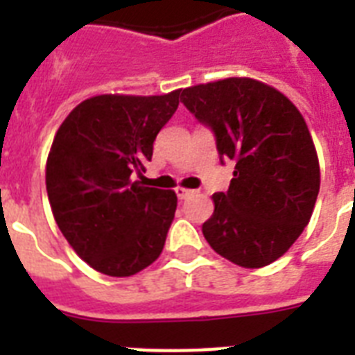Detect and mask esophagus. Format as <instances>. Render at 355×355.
I'll use <instances>...</instances> for the list:
<instances>
[{"label": "esophagus", "mask_w": 355, "mask_h": 355, "mask_svg": "<svg viewBox=\"0 0 355 355\" xmlns=\"http://www.w3.org/2000/svg\"><path fill=\"white\" fill-rule=\"evenodd\" d=\"M175 193H177V197L180 200H184V199H188L189 195H193L195 191L193 189H186V188H177L175 189Z\"/></svg>", "instance_id": "obj_1"}]
</instances>
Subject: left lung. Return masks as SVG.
I'll return each instance as SVG.
<instances>
[{"label":"left lung","instance_id":"left-lung-1","mask_svg":"<svg viewBox=\"0 0 355 355\" xmlns=\"http://www.w3.org/2000/svg\"><path fill=\"white\" fill-rule=\"evenodd\" d=\"M195 119L216 136L219 158L236 162L228 191L214 193L206 241L232 263L258 269L289 250L313 214L319 158L297 107L275 88L247 79L178 92Z\"/></svg>","mask_w":355,"mask_h":355}]
</instances>
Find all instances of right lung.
<instances>
[{"mask_svg":"<svg viewBox=\"0 0 355 355\" xmlns=\"http://www.w3.org/2000/svg\"><path fill=\"white\" fill-rule=\"evenodd\" d=\"M178 108L166 96H96L69 112L47 156L53 216L73 250L96 270L130 276L160 256L177 195L147 188L141 175L153 144Z\"/></svg>","mask_w":355,"mask_h":355,"instance_id":"1","label":"right lung"}]
</instances>
